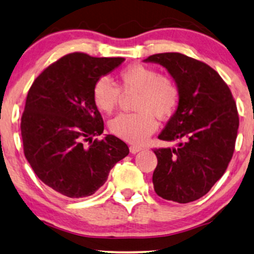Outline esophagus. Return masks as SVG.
Listing matches in <instances>:
<instances>
[{
	"label": "esophagus",
	"instance_id": "obj_1",
	"mask_svg": "<svg viewBox=\"0 0 254 254\" xmlns=\"http://www.w3.org/2000/svg\"><path fill=\"white\" fill-rule=\"evenodd\" d=\"M129 150H130L131 154H136V152H138V151H141V150H142V148L137 147V145H130V147H129Z\"/></svg>",
	"mask_w": 254,
	"mask_h": 254
}]
</instances>
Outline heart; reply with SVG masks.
Masks as SVG:
<instances>
[{"label":"heart","mask_w":254,"mask_h":254,"mask_svg":"<svg viewBox=\"0 0 254 254\" xmlns=\"http://www.w3.org/2000/svg\"><path fill=\"white\" fill-rule=\"evenodd\" d=\"M136 93L130 114H120L110 121V130L130 143H143L157 128L155 117L165 120L175 113L179 103V89L166 75L158 74L144 64H131L118 75V86L107 78H99L93 85L92 98L98 110L112 114L121 95Z\"/></svg>","instance_id":"obj_1"}]
</instances>
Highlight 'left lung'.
I'll list each match as a JSON object with an SVG mask.
<instances>
[{
  "mask_svg": "<svg viewBox=\"0 0 254 254\" xmlns=\"http://www.w3.org/2000/svg\"><path fill=\"white\" fill-rule=\"evenodd\" d=\"M168 69L179 89V103L159 140L178 141L177 148L154 149L152 183L163 199L192 202L206 195L224 175L235 151L239 126L232 93L218 72L180 53L148 57Z\"/></svg>",
  "mask_w": 254,
  "mask_h": 254,
  "instance_id": "obj_1",
  "label": "left lung"
}]
</instances>
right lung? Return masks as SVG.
Returning <instances> with one entry per match:
<instances>
[{
  "label": "right lung",
  "mask_w": 254,
  "mask_h": 254,
  "mask_svg": "<svg viewBox=\"0 0 254 254\" xmlns=\"http://www.w3.org/2000/svg\"><path fill=\"white\" fill-rule=\"evenodd\" d=\"M124 60L76 52L48 65L31 85L20 120L24 155L38 178L62 195H92L129 154L114 135L93 140L104 131L93 85Z\"/></svg>",
  "instance_id": "1"
}]
</instances>
